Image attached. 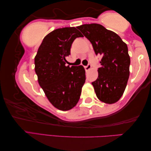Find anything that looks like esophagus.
I'll use <instances>...</instances> for the list:
<instances>
[{
	"label": "esophagus",
	"mask_w": 151,
	"mask_h": 151,
	"mask_svg": "<svg viewBox=\"0 0 151 151\" xmlns=\"http://www.w3.org/2000/svg\"><path fill=\"white\" fill-rule=\"evenodd\" d=\"M91 68H92V65H91L89 63L87 66H85V70H86V71H89V70H90Z\"/></svg>",
	"instance_id": "esophagus-1"
}]
</instances>
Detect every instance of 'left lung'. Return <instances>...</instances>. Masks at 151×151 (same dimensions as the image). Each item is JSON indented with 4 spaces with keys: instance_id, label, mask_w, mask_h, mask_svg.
Returning <instances> with one entry per match:
<instances>
[{
    "instance_id": "1",
    "label": "left lung",
    "mask_w": 151,
    "mask_h": 151,
    "mask_svg": "<svg viewBox=\"0 0 151 151\" xmlns=\"http://www.w3.org/2000/svg\"><path fill=\"white\" fill-rule=\"evenodd\" d=\"M91 42L96 55L102 57L98 77L92 84L97 98L106 104L118 102L124 93L130 75L128 47L118 35L100 24L77 27Z\"/></svg>"
}]
</instances>
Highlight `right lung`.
Listing matches in <instances>:
<instances>
[{
	"label": "right lung",
	"instance_id": "obj_1",
	"mask_svg": "<svg viewBox=\"0 0 151 151\" xmlns=\"http://www.w3.org/2000/svg\"><path fill=\"white\" fill-rule=\"evenodd\" d=\"M83 35L76 27L55 29L47 35L35 58L39 86L54 107L63 111L77 104L86 81L82 65L66 66L71 44Z\"/></svg>",
	"mask_w": 151,
	"mask_h": 151
}]
</instances>
